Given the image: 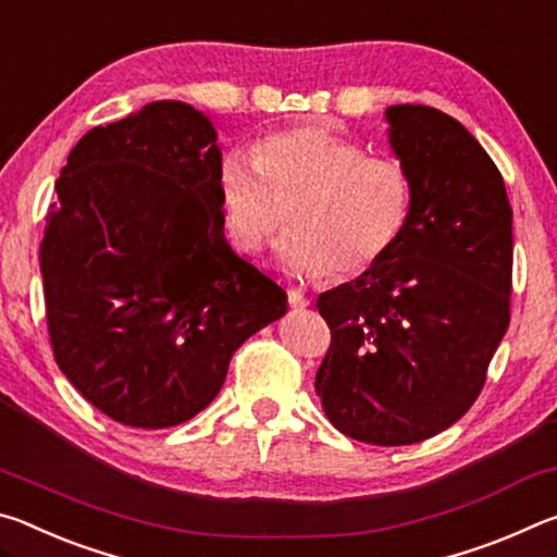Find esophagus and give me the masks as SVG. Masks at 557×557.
Here are the masks:
<instances>
[{
  "mask_svg": "<svg viewBox=\"0 0 557 557\" xmlns=\"http://www.w3.org/2000/svg\"><path fill=\"white\" fill-rule=\"evenodd\" d=\"M287 299H289V307H295V309L309 307V297L301 289H287Z\"/></svg>",
  "mask_w": 557,
  "mask_h": 557,
  "instance_id": "1",
  "label": "esophagus"
}]
</instances>
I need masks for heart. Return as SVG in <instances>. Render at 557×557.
<instances>
[{
	"instance_id": "b5f03b06",
	"label": "heart",
	"mask_w": 557,
	"mask_h": 557,
	"mask_svg": "<svg viewBox=\"0 0 557 557\" xmlns=\"http://www.w3.org/2000/svg\"><path fill=\"white\" fill-rule=\"evenodd\" d=\"M225 233L243 256L275 238L289 209L280 260L301 277H358L398 248L412 215V182L398 159L363 149L324 127H287L252 145V162L225 154L219 166Z\"/></svg>"
}]
</instances>
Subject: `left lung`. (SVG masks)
<instances>
[{
	"label": "left lung",
	"mask_w": 557,
	"mask_h": 557,
	"mask_svg": "<svg viewBox=\"0 0 557 557\" xmlns=\"http://www.w3.org/2000/svg\"><path fill=\"white\" fill-rule=\"evenodd\" d=\"M385 120L412 215L379 268L319 295L332 344L314 385L338 432L398 447L455 425L484 388L511 319L513 211L461 122L428 106Z\"/></svg>",
	"instance_id": "1"
}]
</instances>
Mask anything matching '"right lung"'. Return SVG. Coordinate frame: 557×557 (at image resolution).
<instances>
[{"label":"right lung","mask_w":557,"mask_h":557,"mask_svg":"<svg viewBox=\"0 0 557 557\" xmlns=\"http://www.w3.org/2000/svg\"><path fill=\"white\" fill-rule=\"evenodd\" d=\"M178 100L92 127L55 178L39 250L53 358L120 425L162 430L215 395L287 292L223 235L221 149Z\"/></svg>","instance_id":"obj_1"}]
</instances>
